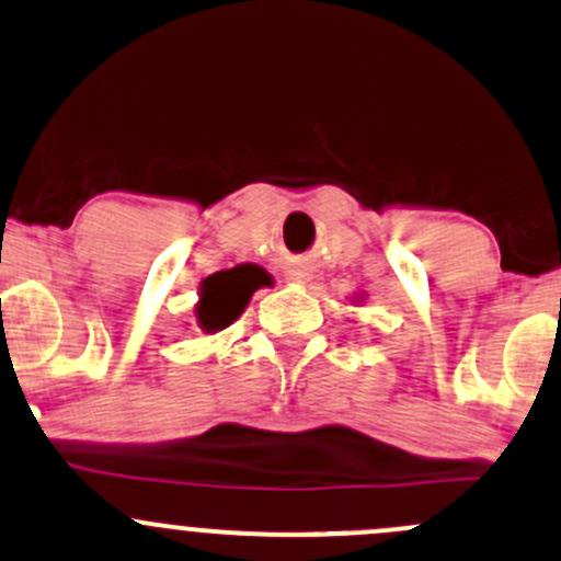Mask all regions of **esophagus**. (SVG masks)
I'll list each match as a JSON object with an SVG mask.
<instances>
[{
    "label": "esophagus",
    "mask_w": 561,
    "mask_h": 561,
    "mask_svg": "<svg viewBox=\"0 0 561 561\" xmlns=\"http://www.w3.org/2000/svg\"><path fill=\"white\" fill-rule=\"evenodd\" d=\"M290 276H293V279H298V282H300V279H306V274H304V271H293Z\"/></svg>",
    "instance_id": "esophagus-1"
}]
</instances>
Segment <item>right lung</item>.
<instances>
[{
  "label": "right lung",
  "instance_id": "add662e5",
  "mask_svg": "<svg viewBox=\"0 0 561 561\" xmlns=\"http://www.w3.org/2000/svg\"><path fill=\"white\" fill-rule=\"evenodd\" d=\"M268 285V274H263L257 265H236V268L217 271L206 276L202 285V300L196 306V320L206 333L228 328L244 306L250 304L252 293L257 287Z\"/></svg>",
  "mask_w": 561,
  "mask_h": 561
}]
</instances>
